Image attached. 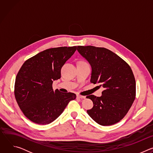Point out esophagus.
Returning <instances> with one entry per match:
<instances>
[{
  "mask_svg": "<svg viewBox=\"0 0 153 153\" xmlns=\"http://www.w3.org/2000/svg\"><path fill=\"white\" fill-rule=\"evenodd\" d=\"M77 99H85L86 97L85 96H80V95H77Z\"/></svg>",
  "mask_w": 153,
  "mask_h": 153,
  "instance_id": "obj_1",
  "label": "esophagus"
}]
</instances>
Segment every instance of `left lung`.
Masks as SVG:
<instances>
[{
	"label": "left lung",
	"instance_id": "8db88e82",
	"mask_svg": "<svg viewBox=\"0 0 153 153\" xmlns=\"http://www.w3.org/2000/svg\"><path fill=\"white\" fill-rule=\"evenodd\" d=\"M77 51L90 64L91 83L100 85V97L86 96L93 102L87 113L98 124L112 125L121 120L136 97V80L129 65L114 53L105 48L78 46Z\"/></svg>",
	"mask_w": 153,
	"mask_h": 153
}]
</instances>
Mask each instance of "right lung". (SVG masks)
Masks as SVG:
<instances>
[{
    "mask_svg": "<svg viewBox=\"0 0 153 153\" xmlns=\"http://www.w3.org/2000/svg\"><path fill=\"white\" fill-rule=\"evenodd\" d=\"M76 50V46L47 49L26 60L19 70L14 96L21 111L31 121L40 125L51 123L76 98L74 93L54 91L52 86Z\"/></svg>",
    "mask_w": 153,
    "mask_h": 153,
    "instance_id": "obj_1",
    "label": "right lung"
}]
</instances>
